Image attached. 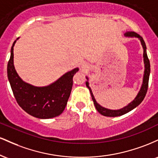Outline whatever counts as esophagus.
Masks as SVG:
<instances>
[{"label":"esophagus","instance_id":"esophagus-1","mask_svg":"<svg viewBox=\"0 0 158 158\" xmlns=\"http://www.w3.org/2000/svg\"><path fill=\"white\" fill-rule=\"evenodd\" d=\"M81 68L82 69V70H87V69L88 68V64H81Z\"/></svg>","mask_w":158,"mask_h":158}]
</instances>
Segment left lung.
Returning <instances> with one entry per match:
<instances>
[{
	"instance_id": "obj_1",
	"label": "left lung",
	"mask_w": 158,
	"mask_h": 158,
	"mask_svg": "<svg viewBox=\"0 0 158 158\" xmlns=\"http://www.w3.org/2000/svg\"><path fill=\"white\" fill-rule=\"evenodd\" d=\"M124 35L126 37L128 38H137L139 41H140L141 44H142L143 49V61H144V66H145V70H144V74H143V83L141 85V88L139 89L138 94L136 96V97L134 99V100L129 103L128 105H127L126 106L123 107V108L118 110H111L108 109V108H104L102 106L97 102L95 98L94 97V94L92 93L91 88L89 86V82H88V78L86 77L87 81L85 82L86 84L87 88H88L90 90V95H91L92 99H93V102L94 106L96 107V109L98 110L99 114H101L103 116H106V117H118V116H122L123 114L128 113V112L131 111V110H133L134 108H135L136 107H137L143 102V100L144 99L145 97H146V92L148 90V79H149V75H150V62L148 60V58L147 56V52H146V46L145 44L144 40L140 35H138L137 33H136L135 32H126L124 34Z\"/></svg>"
}]
</instances>
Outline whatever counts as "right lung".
I'll list each match as a JSON object with an SVG mask.
<instances>
[{
	"label": "right lung",
	"mask_w": 158,
	"mask_h": 158,
	"mask_svg": "<svg viewBox=\"0 0 158 158\" xmlns=\"http://www.w3.org/2000/svg\"><path fill=\"white\" fill-rule=\"evenodd\" d=\"M7 64V77L14 97L27 114L39 119H50L62 113L66 107L73 86V77L79 68L67 72L50 85L37 87L25 82L19 77L14 66L13 48Z\"/></svg>",
	"instance_id": "1"
}]
</instances>
